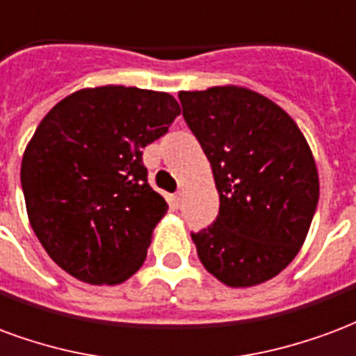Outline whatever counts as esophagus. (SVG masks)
<instances>
[{
    "mask_svg": "<svg viewBox=\"0 0 356 356\" xmlns=\"http://www.w3.org/2000/svg\"><path fill=\"white\" fill-rule=\"evenodd\" d=\"M175 201H176V207H180V203H181V191H176Z\"/></svg>",
    "mask_w": 356,
    "mask_h": 356,
    "instance_id": "esophagus-1",
    "label": "esophagus"
}]
</instances>
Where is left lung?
<instances>
[{
    "label": "left lung",
    "instance_id": "8db88e82",
    "mask_svg": "<svg viewBox=\"0 0 356 356\" xmlns=\"http://www.w3.org/2000/svg\"><path fill=\"white\" fill-rule=\"evenodd\" d=\"M181 115L210 161L216 220L191 233L199 260L227 286H254L300 252L318 203V175L286 111L243 87L180 92Z\"/></svg>",
    "mask_w": 356,
    "mask_h": 356
}]
</instances>
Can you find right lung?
Returning <instances> with one entry per match:
<instances>
[{
  "mask_svg": "<svg viewBox=\"0 0 356 356\" xmlns=\"http://www.w3.org/2000/svg\"><path fill=\"white\" fill-rule=\"evenodd\" d=\"M178 115L167 92L108 85L77 90L43 118L20 181L32 229L66 273L118 284L144 264L168 204L147 184L142 149Z\"/></svg>",
  "mask_w": 356,
  "mask_h": 356,
  "instance_id": "add662e5",
  "label": "right lung"
}]
</instances>
